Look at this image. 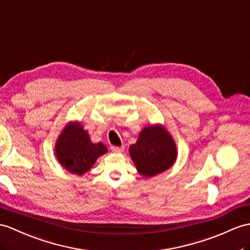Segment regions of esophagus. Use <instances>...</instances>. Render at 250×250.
<instances>
[{
	"mask_svg": "<svg viewBox=\"0 0 250 250\" xmlns=\"http://www.w3.org/2000/svg\"><path fill=\"white\" fill-rule=\"evenodd\" d=\"M110 149H111V151H113V153H115V154H120V153H123L125 147H124V146H111Z\"/></svg>",
	"mask_w": 250,
	"mask_h": 250,
	"instance_id": "esophagus-1",
	"label": "esophagus"
}]
</instances>
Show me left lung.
<instances>
[{"label":"left lung","mask_w":250,"mask_h":250,"mask_svg":"<svg viewBox=\"0 0 250 250\" xmlns=\"http://www.w3.org/2000/svg\"><path fill=\"white\" fill-rule=\"evenodd\" d=\"M129 154L139 173L145 177L160 174L172 167L177 157L176 145L169 133L161 126H148L140 132Z\"/></svg>","instance_id":"1"}]
</instances>
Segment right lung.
Here are the masks:
<instances>
[{"label":"right lung","instance_id":"1","mask_svg":"<svg viewBox=\"0 0 250 250\" xmlns=\"http://www.w3.org/2000/svg\"><path fill=\"white\" fill-rule=\"evenodd\" d=\"M55 153L60 164L70 173L83 175L91 168L97 158L107 153L102 143L94 144L79 123L68 125L59 136Z\"/></svg>","mask_w":250,"mask_h":250}]
</instances>
